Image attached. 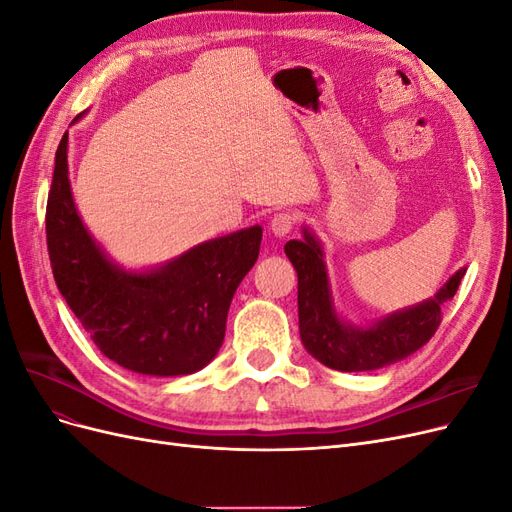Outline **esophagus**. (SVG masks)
<instances>
[{
  "mask_svg": "<svg viewBox=\"0 0 512 512\" xmlns=\"http://www.w3.org/2000/svg\"><path fill=\"white\" fill-rule=\"evenodd\" d=\"M294 224H297V215L282 211V213H275L273 220H271V232L275 237H286L288 232H292Z\"/></svg>",
  "mask_w": 512,
  "mask_h": 512,
  "instance_id": "1",
  "label": "esophagus"
}]
</instances>
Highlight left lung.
<instances>
[{"label": "left lung", "instance_id": "obj_1", "mask_svg": "<svg viewBox=\"0 0 512 512\" xmlns=\"http://www.w3.org/2000/svg\"><path fill=\"white\" fill-rule=\"evenodd\" d=\"M299 275V333L305 350L337 371H369L406 359L423 348L442 322V305L455 297L466 275L459 269L431 299L399 309L369 327H354L337 316L324 252L307 226L303 239L284 245Z\"/></svg>", "mask_w": 512, "mask_h": 512}]
</instances>
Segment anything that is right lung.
I'll return each mask as SVG.
<instances>
[{
  "label": "right lung",
  "instance_id": "1",
  "mask_svg": "<svg viewBox=\"0 0 512 512\" xmlns=\"http://www.w3.org/2000/svg\"><path fill=\"white\" fill-rule=\"evenodd\" d=\"M260 239L262 228L252 226L200 243L151 271L117 267L76 211L68 132L61 138L46 203L53 277L94 344L117 365L166 378L188 376L211 363L224 342L230 301L258 258Z\"/></svg>",
  "mask_w": 512,
  "mask_h": 512
}]
</instances>
